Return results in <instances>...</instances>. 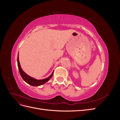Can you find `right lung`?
<instances>
[{"mask_svg":"<svg viewBox=\"0 0 120 120\" xmlns=\"http://www.w3.org/2000/svg\"><path fill=\"white\" fill-rule=\"evenodd\" d=\"M17 65H18V68H19V70L21 77H22V78L25 82H27L29 85H30L32 86H41L44 84L46 82H48L50 78L52 77V75H53V71L52 72V75H50L49 77L45 79H41V80L36 79L30 77V76L28 75L22 71V70L21 69L20 67V65L19 59V54H18V56H17Z\"/></svg>","mask_w":120,"mask_h":120,"instance_id":"add662e5","label":"right lung"}]
</instances>
